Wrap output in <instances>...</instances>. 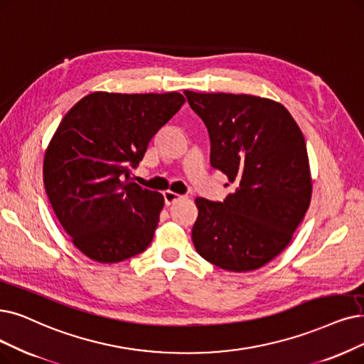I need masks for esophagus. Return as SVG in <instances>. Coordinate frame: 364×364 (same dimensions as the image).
I'll list each match as a JSON object with an SVG mask.
<instances>
[{"instance_id":"esophagus-1","label":"esophagus","mask_w":364,"mask_h":364,"mask_svg":"<svg viewBox=\"0 0 364 364\" xmlns=\"http://www.w3.org/2000/svg\"><path fill=\"white\" fill-rule=\"evenodd\" d=\"M163 196H164V203L167 206H170V205H173V203H176V201H179L181 198H182V196H179V194H176V193H173V191H164L163 193Z\"/></svg>"}]
</instances>
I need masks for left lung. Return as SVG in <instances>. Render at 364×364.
<instances>
[{
  "label": "left lung",
  "mask_w": 364,
  "mask_h": 364,
  "mask_svg": "<svg viewBox=\"0 0 364 364\" xmlns=\"http://www.w3.org/2000/svg\"><path fill=\"white\" fill-rule=\"evenodd\" d=\"M210 137V164L236 191L196 198L197 252L216 267L250 272L291 242L306 213L312 181L306 141L293 116L269 98L185 91Z\"/></svg>",
  "instance_id": "left-lung-1"
}]
</instances>
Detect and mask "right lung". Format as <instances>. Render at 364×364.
Segmentation results:
<instances>
[{
    "label": "right lung",
    "instance_id": "1",
    "mask_svg": "<svg viewBox=\"0 0 364 364\" xmlns=\"http://www.w3.org/2000/svg\"><path fill=\"white\" fill-rule=\"evenodd\" d=\"M183 103L179 92H92L56 128L43 181L58 221L86 257L119 263L152 242L164 197L133 182L132 168Z\"/></svg>",
    "mask_w": 364,
    "mask_h": 364
}]
</instances>
